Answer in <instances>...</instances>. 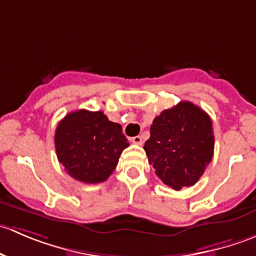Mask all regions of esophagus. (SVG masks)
I'll return each mask as SVG.
<instances>
[{
  "label": "esophagus",
  "instance_id": "34e87169",
  "mask_svg": "<svg viewBox=\"0 0 256 256\" xmlns=\"http://www.w3.org/2000/svg\"><path fill=\"white\" fill-rule=\"evenodd\" d=\"M131 141L136 144H142V138L141 136H134V138H131Z\"/></svg>",
  "mask_w": 256,
  "mask_h": 256
}]
</instances>
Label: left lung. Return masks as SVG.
I'll list each match as a JSON object with an SVG mask.
<instances>
[{
  "mask_svg": "<svg viewBox=\"0 0 256 256\" xmlns=\"http://www.w3.org/2000/svg\"><path fill=\"white\" fill-rule=\"evenodd\" d=\"M150 131L144 148L157 177L176 190L196 184L213 157L208 114L192 102H180L156 116Z\"/></svg>",
  "mask_w": 256,
  "mask_h": 256,
  "instance_id": "1",
  "label": "left lung"
}]
</instances>
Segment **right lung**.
Instances as JSON below:
<instances>
[{
  "label": "right lung",
  "mask_w": 256,
  "mask_h": 256,
  "mask_svg": "<svg viewBox=\"0 0 256 256\" xmlns=\"http://www.w3.org/2000/svg\"><path fill=\"white\" fill-rule=\"evenodd\" d=\"M54 144L69 176L84 183L106 180L128 146L118 124L109 121L102 112L84 109L68 114L58 124Z\"/></svg>",
  "instance_id": "1"
}]
</instances>
